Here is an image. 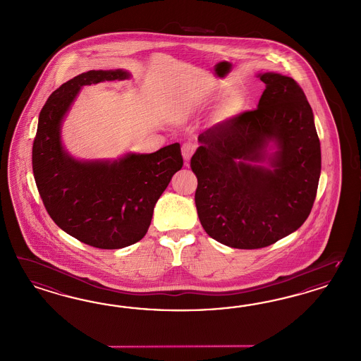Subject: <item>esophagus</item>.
I'll return each mask as SVG.
<instances>
[{"instance_id":"34e87169","label":"esophagus","mask_w":361,"mask_h":361,"mask_svg":"<svg viewBox=\"0 0 361 361\" xmlns=\"http://www.w3.org/2000/svg\"><path fill=\"white\" fill-rule=\"evenodd\" d=\"M197 150V145L195 143H191V142H186L183 146H182V155H183V159L186 161V164L190 161V158L192 157V154Z\"/></svg>"}]
</instances>
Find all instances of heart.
Masks as SVG:
<instances>
[{"instance_id":"b5f03b06","label":"heart","mask_w":361,"mask_h":361,"mask_svg":"<svg viewBox=\"0 0 361 361\" xmlns=\"http://www.w3.org/2000/svg\"><path fill=\"white\" fill-rule=\"evenodd\" d=\"M240 105H242L240 98H239L236 94H230V95H227V97H226V99H224L223 109H224V111H226V113L233 114V113L239 110Z\"/></svg>"}]
</instances>
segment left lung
I'll use <instances>...</instances> for the list:
<instances>
[{
  "label": "left lung",
  "instance_id": "8db88e82",
  "mask_svg": "<svg viewBox=\"0 0 361 361\" xmlns=\"http://www.w3.org/2000/svg\"><path fill=\"white\" fill-rule=\"evenodd\" d=\"M266 90L255 110L206 130L191 158L204 231L221 245L255 250L296 231L314 206L320 140L307 97L291 77L257 75ZM269 141L279 150L267 154ZM268 160L269 168L257 165Z\"/></svg>",
  "mask_w": 361,
  "mask_h": 361
}]
</instances>
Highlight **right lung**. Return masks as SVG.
<instances>
[{"label":"right lung","instance_id":"add662e5","mask_svg":"<svg viewBox=\"0 0 361 361\" xmlns=\"http://www.w3.org/2000/svg\"><path fill=\"white\" fill-rule=\"evenodd\" d=\"M128 77L125 70H90L61 85L39 113L33 142V174L47 214L65 233L102 250L140 242L157 200L183 166L179 143L113 162L77 161L63 150L61 125L81 87Z\"/></svg>","mask_w":361,"mask_h":361}]
</instances>
